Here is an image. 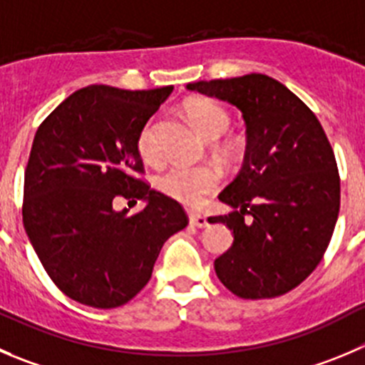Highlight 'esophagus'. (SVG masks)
Listing matches in <instances>:
<instances>
[{"label":"esophagus","instance_id":"obj_1","mask_svg":"<svg viewBox=\"0 0 365 365\" xmlns=\"http://www.w3.org/2000/svg\"><path fill=\"white\" fill-rule=\"evenodd\" d=\"M190 224L195 225V227H206L207 218L204 217V215H199V213H190Z\"/></svg>","mask_w":365,"mask_h":365}]
</instances>
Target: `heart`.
<instances>
[{"label": "heart", "mask_w": 365, "mask_h": 365, "mask_svg": "<svg viewBox=\"0 0 365 365\" xmlns=\"http://www.w3.org/2000/svg\"><path fill=\"white\" fill-rule=\"evenodd\" d=\"M186 114L195 125L197 130L206 140H217L231 125V116L220 103L206 98L190 100L186 103ZM155 120H148L138 134V152L145 161H158L159 147L155 138ZM220 182V172L211 165L182 166L173 165L158 175L155 186L163 195L177 202L199 206L204 197L210 195Z\"/></svg>", "instance_id": "obj_1"}]
</instances>
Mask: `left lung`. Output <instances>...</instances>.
<instances>
[{"label":"left lung","instance_id":"obj_1","mask_svg":"<svg viewBox=\"0 0 365 365\" xmlns=\"http://www.w3.org/2000/svg\"><path fill=\"white\" fill-rule=\"evenodd\" d=\"M186 89L240 109L247 134L244 166L218 195L232 211L207 218L235 237L215 259V272L242 299L283 296L314 272L339 218L341 179L331 145L303 100L262 73Z\"/></svg>","mask_w":365,"mask_h":365}]
</instances>
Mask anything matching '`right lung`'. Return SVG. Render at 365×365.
Here are the masks:
<instances>
[{"mask_svg": "<svg viewBox=\"0 0 365 365\" xmlns=\"http://www.w3.org/2000/svg\"><path fill=\"white\" fill-rule=\"evenodd\" d=\"M172 91L88 86L37 128L24 170V231L51 281L78 303H128L150 279L163 244L188 225L177 200L136 177L138 134ZM116 196L148 206L128 217L112 207Z\"/></svg>", "mask_w": 365, "mask_h": 365, "instance_id": "right-lung-1", "label": "right lung"}]
</instances>
